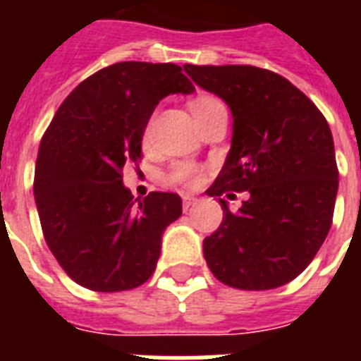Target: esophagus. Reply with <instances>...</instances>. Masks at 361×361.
<instances>
[{"label":"esophagus","instance_id":"obj_1","mask_svg":"<svg viewBox=\"0 0 361 361\" xmlns=\"http://www.w3.org/2000/svg\"><path fill=\"white\" fill-rule=\"evenodd\" d=\"M195 202H197V198L191 197V195H183V209H189L191 206H195Z\"/></svg>","mask_w":361,"mask_h":361}]
</instances>
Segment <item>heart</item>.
Wrapping results in <instances>:
<instances>
[{"label": "heart", "instance_id": "1", "mask_svg": "<svg viewBox=\"0 0 361 361\" xmlns=\"http://www.w3.org/2000/svg\"><path fill=\"white\" fill-rule=\"evenodd\" d=\"M223 104L221 101H217L215 97H208V95H204V97H197L195 101L191 103V112L192 116L200 114L204 110L208 109H214V106H219ZM149 138V125L146 127L144 130V140ZM202 180V174H200V170L195 166V164H189V163H180L176 164L172 172H170V181H174V183H180L183 187H197Z\"/></svg>", "mask_w": 361, "mask_h": 361}]
</instances>
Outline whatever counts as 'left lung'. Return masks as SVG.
<instances>
[{
  "label": "left lung",
  "instance_id": "obj_1",
  "mask_svg": "<svg viewBox=\"0 0 361 361\" xmlns=\"http://www.w3.org/2000/svg\"><path fill=\"white\" fill-rule=\"evenodd\" d=\"M197 86L228 104L232 147L209 197L249 191L204 240L212 274L241 290L296 279L330 232L339 170L330 125L285 76L252 65H183ZM231 197V195H228Z\"/></svg>",
  "mask_w": 361,
  "mask_h": 361
}]
</instances>
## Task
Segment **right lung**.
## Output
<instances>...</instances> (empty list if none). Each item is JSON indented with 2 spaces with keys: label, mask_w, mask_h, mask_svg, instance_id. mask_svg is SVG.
<instances>
[{
  "label": "right lung",
  "mask_w": 361,
  "mask_h": 361,
  "mask_svg": "<svg viewBox=\"0 0 361 361\" xmlns=\"http://www.w3.org/2000/svg\"><path fill=\"white\" fill-rule=\"evenodd\" d=\"M192 92L180 65L121 61L80 82L58 109L42 135L33 195L47 245L75 283L121 292L155 271L181 198L153 191L136 204L123 166L140 161L159 101Z\"/></svg>",
  "instance_id": "obj_1"
}]
</instances>
